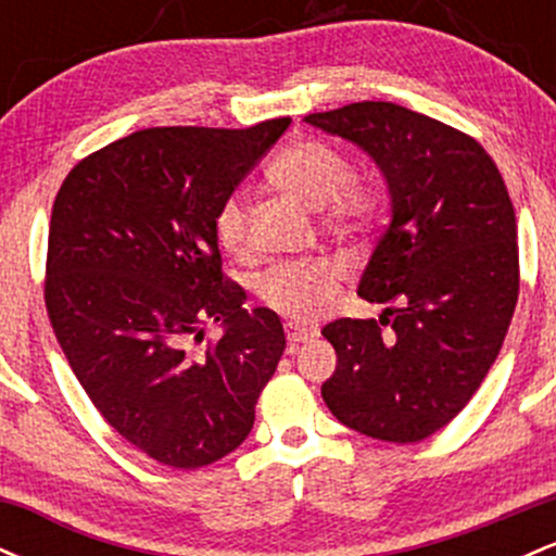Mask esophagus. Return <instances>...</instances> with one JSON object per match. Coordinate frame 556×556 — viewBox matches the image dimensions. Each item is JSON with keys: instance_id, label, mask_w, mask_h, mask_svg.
<instances>
[{"instance_id": "1", "label": "esophagus", "mask_w": 556, "mask_h": 556, "mask_svg": "<svg viewBox=\"0 0 556 556\" xmlns=\"http://www.w3.org/2000/svg\"><path fill=\"white\" fill-rule=\"evenodd\" d=\"M285 334H287V344H290V350H298L303 342L314 340V331L300 327L295 321L285 324Z\"/></svg>"}]
</instances>
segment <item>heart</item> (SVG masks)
I'll list each match as a JSON object with an SVG mask.
<instances>
[{"label":"heart","mask_w":556,"mask_h":556,"mask_svg":"<svg viewBox=\"0 0 556 556\" xmlns=\"http://www.w3.org/2000/svg\"><path fill=\"white\" fill-rule=\"evenodd\" d=\"M269 177L285 193L321 212L324 227L342 238H363L379 225L384 195L368 177L350 175L344 154L324 140H298L274 159ZM216 242L227 253L248 251V201L240 190L222 198L214 212ZM340 269L331 261L274 264L258 274L256 295L277 314L314 321L334 303Z\"/></svg>","instance_id":"b5f03b06"}]
</instances>
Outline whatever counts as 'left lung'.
Returning <instances> with one entry per match:
<instances>
[{
  "mask_svg": "<svg viewBox=\"0 0 556 556\" xmlns=\"http://www.w3.org/2000/svg\"><path fill=\"white\" fill-rule=\"evenodd\" d=\"M305 123L368 151L392 195V219L358 285L361 298L387 308L379 321L337 318L321 329L337 350L321 397L348 429L420 442L468 405L513 321L520 261L507 185L476 138L392 101Z\"/></svg>",
  "mask_w": 556,
  "mask_h": 556,
  "instance_id": "left-lung-1",
  "label": "left lung"
}]
</instances>
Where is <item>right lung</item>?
<instances>
[{
  "label": "right lung",
  "instance_id": "1",
  "mask_svg": "<svg viewBox=\"0 0 556 556\" xmlns=\"http://www.w3.org/2000/svg\"><path fill=\"white\" fill-rule=\"evenodd\" d=\"M290 125L149 127L80 159L52 206L43 300L101 418L169 468L245 442L285 353L269 308L222 271L214 212ZM219 320L226 334L206 341Z\"/></svg>",
  "mask_w": 556,
  "mask_h": 556
}]
</instances>
